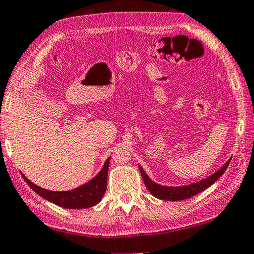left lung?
<instances>
[{
    "label": "left lung",
    "mask_w": 254,
    "mask_h": 254,
    "mask_svg": "<svg viewBox=\"0 0 254 254\" xmlns=\"http://www.w3.org/2000/svg\"><path fill=\"white\" fill-rule=\"evenodd\" d=\"M229 162H231V159H229L219 170L216 171V173L211 175V176L206 177L205 179H203V181H200L197 183H194V184H190L186 186H177V187L162 186V185L157 184V183L152 182L149 178V176L145 174V171L143 170V168L139 165L138 167H139L140 174H142L143 181L145 183V186L147 187V190H150L153 196L165 201H182V200H186V198L193 197L196 194L203 192V190L205 189H208L209 186H211L213 183L218 181V179L221 177V175L225 173L229 165Z\"/></svg>",
    "instance_id": "left-lung-1"
}]
</instances>
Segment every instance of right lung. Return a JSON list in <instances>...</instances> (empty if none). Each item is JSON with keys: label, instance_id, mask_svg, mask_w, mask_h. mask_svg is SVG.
<instances>
[{"label": "right lung", "instance_id": "obj_1", "mask_svg": "<svg viewBox=\"0 0 254 254\" xmlns=\"http://www.w3.org/2000/svg\"><path fill=\"white\" fill-rule=\"evenodd\" d=\"M109 160L110 158L107 159L102 169L92 181L75 190H65V192H53V190L42 189V187L33 184L28 178L25 177V175H21L25 182L30 186V189L45 200L52 202L56 205L62 206V208L86 209L96 205L104 195L105 190H107Z\"/></svg>", "mask_w": 254, "mask_h": 254}]
</instances>
